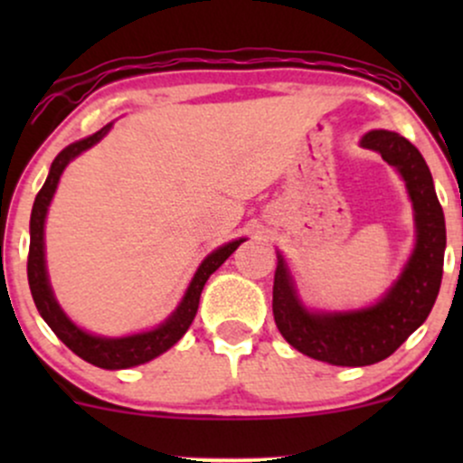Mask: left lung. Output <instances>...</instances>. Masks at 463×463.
<instances>
[{
    "mask_svg": "<svg viewBox=\"0 0 463 463\" xmlns=\"http://www.w3.org/2000/svg\"><path fill=\"white\" fill-rule=\"evenodd\" d=\"M361 146L379 152L405 178L416 211V250L385 298L353 313H311L300 305L279 254L274 274V322L287 342L307 357L333 365H372L390 357L429 317L444 272L446 224L422 154L405 137L372 130Z\"/></svg>",
    "mask_w": 463,
    "mask_h": 463,
    "instance_id": "1",
    "label": "left lung"
}]
</instances>
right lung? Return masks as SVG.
I'll return each mask as SVG.
<instances>
[{"mask_svg":"<svg viewBox=\"0 0 463 463\" xmlns=\"http://www.w3.org/2000/svg\"><path fill=\"white\" fill-rule=\"evenodd\" d=\"M110 130V124L104 126L102 130H98L95 135L87 137V139L71 143V146L65 147L58 156L54 158L50 169V176H47L45 184L41 187L39 194H36L34 206H32L30 215V252H28V283L32 298H34L36 309H39L41 317L47 322V326L56 333V337L61 339L65 346L76 353L80 359L89 361V364L98 365V368L104 370H121V368H132V365L146 364L158 354H163L165 350H169L174 344L187 333V328L194 322L195 313H198L200 305V294L204 289V283L209 280V276L220 268L222 263L235 252L239 243L243 239H237V241L226 243V246L217 248L215 252H211L209 257L202 261V265L195 272L194 280H191L187 294H184L183 302L176 311H174L172 317H167L161 326L154 328V331L130 335V337H119V339H106L98 337V335L84 333L82 328H78L69 317L62 313L61 307L52 294L50 280H47V269H45V246H43V226H45V215L47 206H50L52 195L58 187V180H61V174L65 172V167L78 154L95 146L106 132Z\"/></svg>","mask_w":463,"mask_h":463,"instance_id":"right-lung-1","label":"right lung"}]
</instances>
